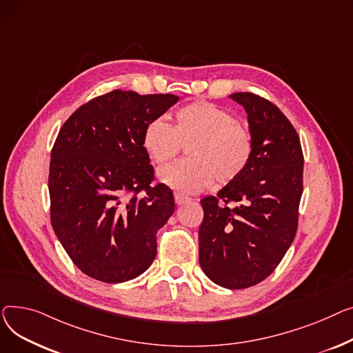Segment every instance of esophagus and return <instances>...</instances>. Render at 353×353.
Returning <instances> with one entry per match:
<instances>
[{
    "label": "esophagus",
    "mask_w": 353,
    "mask_h": 353,
    "mask_svg": "<svg viewBox=\"0 0 353 353\" xmlns=\"http://www.w3.org/2000/svg\"><path fill=\"white\" fill-rule=\"evenodd\" d=\"M191 201L190 196L182 195V194H175V202L176 205H183V203H188Z\"/></svg>",
    "instance_id": "1"
}]
</instances>
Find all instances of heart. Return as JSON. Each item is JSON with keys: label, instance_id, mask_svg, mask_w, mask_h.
I'll use <instances>...</instances> for the list:
<instances>
[{"label": "heart", "instance_id": "heart-1", "mask_svg": "<svg viewBox=\"0 0 353 353\" xmlns=\"http://www.w3.org/2000/svg\"><path fill=\"white\" fill-rule=\"evenodd\" d=\"M186 149L190 159L161 172L171 188L195 194L210 185L238 181L252 158V137L236 117L212 102L194 101L176 110L172 127L161 118L147 123L142 147L157 165H167Z\"/></svg>", "mask_w": 353, "mask_h": 353}]
</instances>
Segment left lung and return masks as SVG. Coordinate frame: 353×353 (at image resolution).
<instances>
[{
  "instance_id": "left-lung-1",
  "label": "left lung",
  "mask_w": 353,
  "mask_h": 353,
  "mask_svg": "<svg viewBox=\"0 0 353 353\" xmlns=\"http://www.w3.org/2000/svg\"><path fill=\"white\" fill-rule=\"evenodd\" d=\"M231 98L248 114L252 158L238 181L201 199L199 263L216 285L243 289L271 275L295 239L303 154L296 130L275 103L252 92Z\"/></svg>"
}]
</instances>
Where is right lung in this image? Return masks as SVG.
I'll list each match as a JSON object with an SVG mask.
<instances>
[{
    "instance_id": "right-lung-1",
    "label": "right lung",
    "mask_w": 353,
    "mask_h": 353,
    "mask_svg": "<svg viewBox=\"0 0 353 353\" xmlns=\"http://www.w3.org/2000/svg\"><path fill=\"white\" fill-rule=\"evenodd\" d=\"M179 98L114 90L61 127L50 161L51 223L75 266L107 283L139 276L157 256V232L175 211L142 147L147 123Z\"/></svg>"
}]
</instances>
